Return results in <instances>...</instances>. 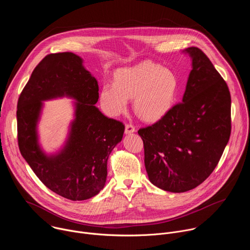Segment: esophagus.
<instances>
[{"instance_id":"esophagus-1","label":"esophagus","mask_w":250,"mask_h":250,"mask_svg":"<svg viewBox=\"0 0 250 250\" xmlns=\"http://www.w3.org/2000/svg\"><path fill=\"white\" fill-rule=\"evenodd\" d=\"M134 131H135V128H134V126L132 125H125V134H130V133H132Z\"/></svg>"}]
</instances>
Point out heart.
<instances>
[{"mask_svg":"<svg viewBox=\"0 0 250 250\" xmlns=\"http://www.w3.org/2000/svg\"><path fill=\"white\" fill-rule=\"evenodd\" d=\"M179 80L172 70L151 61H144L117 71L115 83L106 82L100 93L104 112L119 116L125 111L128 98H133L134 112L146 122L162 119L173 106Z\"/></svg>","mask_w":250,"mask_h":250,"instance_id":"obj_1","label":"heart"}]
</instances>
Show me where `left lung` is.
Wrapping results in <instances>:
<instances>
[{"label": "left lung", "mask_w": 250, "mask_h": 250, "mask_svg": "<svg viewBox=\"0 0 250 250\" xmlns=\"http://www.w3.org/2000/svg\"><path fill=\"white\" fill-rule=\"evenodd\" d=\"M192 61L182 103L154 125L140 128L145 164L156 187L183 193L203 183L218 165L230 135L227 83L198 47L183 50Z\"/></svg>", "instance_id": "1"}]
</instances>
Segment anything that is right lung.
<instances>
[{"instance_id":"1","label":"right lung","mask_w":250,"mask_h":250,"mask_svg":"<svg viewBox=\"0 0 250 250\" xmlns=\"http://www.w3.org/2000/svg\"><path fill=\"white\" fill-rule=\"evenodd\" d=\"M83 62L72 52L45 56L23 88L17 111L22 157L48 189L72 201L90 199L104 189L109 156L125 131L121 122L105 117L95 105L98 81ZM64 96L75 100L74 120L62 146L47 154L38 134L44 102Z\"/></svg>"}]
</instances>
